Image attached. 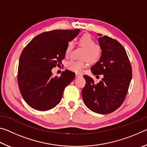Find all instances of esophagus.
I'll return each mask as SVG.
<instances>
[{
    "label": "esophagus",
    "mask_w": 147,
    "mask_h": 147,
    "mask_svg": "<svg viewBox=\"0 0 147 147\" xmlns=\"http://www.w3.org/2000/svg\"><path fill=\"white\" fill-rule=\"evenodd\" d=\"M76 78H81V77H82V74H76Z\"/></svg>",
    "instance_id": "1"
}]
</instances>
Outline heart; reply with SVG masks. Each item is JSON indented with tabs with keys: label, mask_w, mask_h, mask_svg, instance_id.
Wrapping results in <instances>:
<instances>
[{
	"label": "heart",
	"mask_w": 147,
	"mask_h": 147,
	"mask_svg": "<svg viewBox=\"0 0 147 147\" xmlns=\"http://www.w3.org/2000/svg\"><path fill=\"white\" fill-rule=\"evenodd\" d=\"M94 41L89 34H84L78 39V45L84 48L82 53V58H87L91 63H94L100 59L102 54L101 48L98 45H94ZM73 48V42H69L66 47L65 54L67 56L70 54ZM88 65L86 59L82 61L71 60L67 63V67L71 71L76 73H81Z\"/></svg>",
	"instance_id": "b5f03b06"
}]
</instances>
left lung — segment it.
<instances>
[{
	"instance_id": "obj_1",
	"label": "left lung",
	"mask_w": 147,
	"mask_h": 147,
	"mask_svg": "<svg viewBox=\"0 0 147 147\" xmlns=\"http://www.w3.org/2000/svg\"><path fill=\"white\" fill-rule=\"evenodd\" d=\"M102 50L100 59L91 67L94 75L103 74L100 82L84 75L86 84L82 91L83 100L93 112L108 114L121 106L127 94L132 73L124 47L115 39L98 34Z\"/></svg>"
}]
</instances>
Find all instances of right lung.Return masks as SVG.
<instances>
[{
    "label": "right lung",
    "mask_w": 147,
    "mask_h": 147,
    "mask_svg": "<svg viewBox=\"0 0 147 147\" xmlns=\"http://www.w3.org/2000/svg\"><path fill=\"white\" fill-rule=\"evenodd\" d=\"M79 29L54 30L43 32L32 39L19 58L18 85L23 98L34 109L47 111L61 101L65 88L75 78L65 70L54 77L52 69L61 63L69 42L77 36Z\"/></svg>",
    "instance_id": "add662e5"
}]
</instances>
